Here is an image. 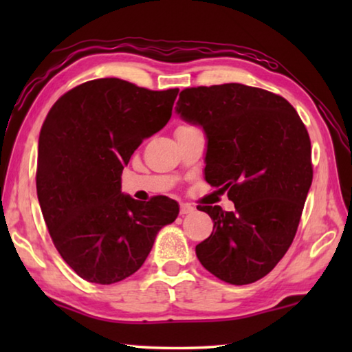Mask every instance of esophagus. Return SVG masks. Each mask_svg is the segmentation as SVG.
Instances as JSON below:
<instances>
[{"instance_id": "obj_1", "label": "esophagus", "mask_w": 352, "mask_h": 352, "mask_svg": "<svg viewBox=\"0 0 352 352\" xmlns=\"http://www.w3.org/2000/svg\"><path fill=\"white\" fill-rule=\"evenodd\" d=\"M192 211H194V206H190V205L183 204L180 206V216H184V214H190Z\"/></svg>"}]
</instances>
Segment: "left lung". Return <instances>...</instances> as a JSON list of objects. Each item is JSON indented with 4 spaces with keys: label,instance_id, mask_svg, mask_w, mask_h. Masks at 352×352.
<instances>
[{
    "label": "left lung",
    "instance_id": "8db88e82",
    "mask_svg": "<svg viewBox=\"0 0 352 352\" xmlns=\"http://www.w3.org/2000/svg\"><path fill=\"white\" fill-rule=\"evenodd\" d=\"M175 111L204 129L206 182L236 208L197 206L214 228L195 254L225 283L258 281L289 250L311 189L305 124L284 98L242 83L186 88Z\"/></svg>",
    "mask_w": 352,
    "mask_h": 352
}]
</instances>
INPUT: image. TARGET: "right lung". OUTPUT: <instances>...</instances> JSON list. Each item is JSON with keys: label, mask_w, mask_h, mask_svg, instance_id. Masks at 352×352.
<instances>
[{"label": "right lung", "mask_w": 352, "mask_h": 352, "mask_svg": "<svg viewBox=\"0 0 352 352\" xmlns=\"http://www.w3.org/2000/svg\"><path fill=\"white\" fill-rule=\"evenodd\" d=\"M177 94L107 77L65 93L47 113L38 138L40 208L57 252L85 281L133 275L178 216L175 200L142 204L121 192L124 166L168 124Z\"/></svg>", "instance_id": "obj_1"}]
</instances>
